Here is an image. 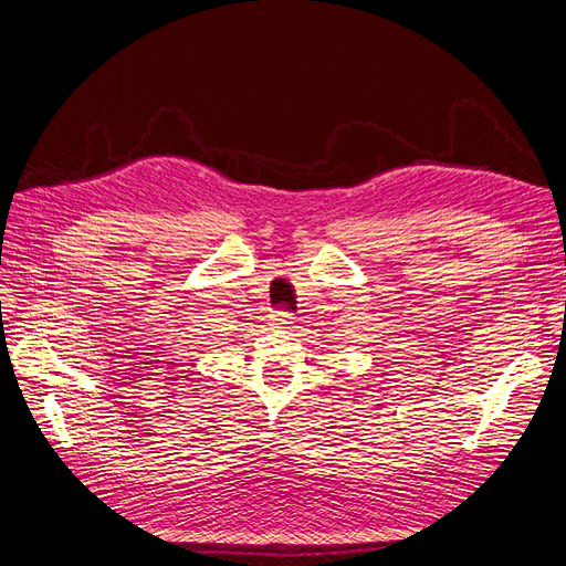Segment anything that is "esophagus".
<instances>
[{"label": "esophagus", "mask_w": 566, "mask_h": 566, "mask_svg": "<svg viewBox=\"0 0 566 566\" xmlns=\"http://www.w3.org/2000/svg\"><path fill=\"white\" fill-rule=\"evenodd\" d=\"M270 324L275 328H286V326L294 324V315H291V312H272Z\"/></svg>", "instance_id": "34e87169"}]
</instances>
